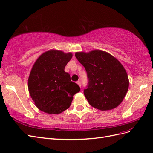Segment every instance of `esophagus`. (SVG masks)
Instances as JSON below:
<instances>
[{
	"label": "esophagus",
	"mask_w": 153,
	"mask_h": 153,
	"mask_svg": "<svg viewBox=\"0 0 153 153\" xmlns=\"http://www.w3.org/2000/svg\"><path fill=\"white\" fill-rule=\"evenodd\" d=\"M77 84L79 85L80 87L81 86V81H77Z\"/></svg>",
	"instance_id": "34e87169"
}]
</instances>
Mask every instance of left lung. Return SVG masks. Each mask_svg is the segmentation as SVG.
Returning <instances> with one entry per match:
<instances>
[{
	"label": "left lung",
	"mask_w": 153,
	"mask_h": 153,
	"mask_svg": "<svg viewBox=\"0 0 153 153\" xmlns=\"http://www.w3.org/2000/svg\"><path fill=\"white\" fill-rule=\"evenodd\" d=\"M88 78L84 95L91 106L101 111L113 110L123 102L129 88V79L123 65L108 52L93 50L77 52Z\"/></svg>",
	"instance_id": "obj_1"
}]
</instances>
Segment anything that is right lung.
Wrapping results in <instances>:
<instances>
[{"instance_id": "1", "label": "right lung", "mask_w": 153, "mask_h": 153, "mask_svg": "<svg viewBox=\"0 0 153 153\" xmlns=\"http://www.w3.org/2000/svg\"><path fill=\"white\" fill-rule=\"evenodd\" d=\"M72 58V52L51 49L43 52L34 63L28 90L40 111L49 114L61 113L70 107L73 95L80 91L79 86L71 81L70 74L65 72Z\"/></svg>"}]
</instances>
